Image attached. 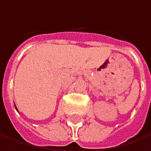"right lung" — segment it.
<instances>
[{"mask_svg": "<svg viewBox=\"0 0 151 151\" xmlns=\"http://www.w3.org/2000/svg\"><path fill=\"white\" fill-rule=\"evenodd\" d=\"M15 109H16V110H17V108H16V106H15ZM17 111H18V110H17Z\"/></svg>", "mask_w": 151, "mask_h": 151, "instance_id": "1", "label": "right lung"}]
</instances>
